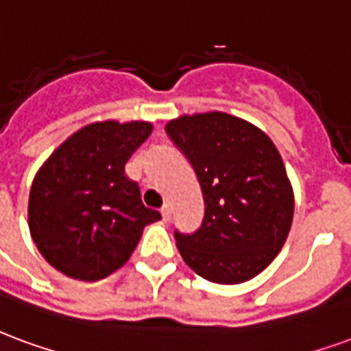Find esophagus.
Wrapping results in <instances>:
<instances>
[{
  "label": "esophagus",
  "mask_w": 351,
  "mask_h": 351,
  "mask_svg": "<svg viewBox=\"0 0 351 351\" xmlns=\"http://www.w3.org/2000/svg\"><path fill=\"white\" fill-rule=\"evenodd\" d=\"M160 215H162V221H170V219H172V207L168 206V204H166V206H162L160 207Z\"/></svg>",
  "instance_id": "obj_1"
}]
</instances>
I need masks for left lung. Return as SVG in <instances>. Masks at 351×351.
Returning a JSON list of instances; mask_svg holds the SVG:
<instances>
[{"label":"left lung","mask_w":351,"mask_h":351,"mask_svg":"<svg viewBox=\"0 0 351 351\" xmlns=\"http://www.w3.org/2000/svg\"><path fill=\"white\" fill-rule=\"evenodd\" d=\"M196 172L204 219L173 237L185 263L217 284H239L269 265L290 232L293 193L267 134L239 117L209 112L166 125Z\"/></svg>","instance_id":"left-lung-1"}]
</instances>
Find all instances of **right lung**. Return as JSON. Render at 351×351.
<instances>
[{"instance_id":"1","label":"right lung","mask_w":351,"mask_h":351,"mask_svg":"<svg viewBox=\"0 0 351 351\" xmlns=\"http://www.w3.org/2000/svg\"><path fill=\"white\" fill-rule=\"evenodd\" d=\"M151 123L84 127L53 151L29 191V232L39 252L67 277L101 280L136 249L142 230L160 219L125 176Z\"/></svg>"}]
</instances>
